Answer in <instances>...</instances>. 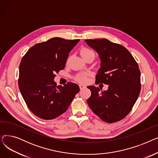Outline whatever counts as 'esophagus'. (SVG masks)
I'll list each match as a JSON object with an SVG mask.
<instances>
[{
	"label": "esophagus",
	"mask_w": 158,
	"mask_h": 158,
	"mask_svg": "<svg viewBox=\"0 0 158 158\" xmlns=\"http://www.w3.org/2000/svg\"><path fill=\"white\" fill-rule=\"evenodd\" d=\"M85 87H86V86H85V85H79V88H80V89H84Z\"/></svg>",
	"instance_id": "34e87169"
}]
</instances>
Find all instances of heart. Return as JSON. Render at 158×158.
<instances>
[{"instance_id":"1","label":"heart","mask_w":158,"mask_h":158,"mask_svg":"<svg viewBox=\"0 0 158 158\" xmlns=\"http://www.w3.org/2000/svg\"><path fill=\"white\" fill-rule=\"evenodd\" d=\"M80 53H81V55L82 57V58L86 57V56H88V55H89L91 54H94V52L93 51H92L91 50H89L87 48H82L81 50ZM86 76H87L85 74L80 75V76H79L76 77V80L79 82H85L87 80V77Z\"/></svg>"}]
</instances>
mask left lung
I'll return each instance as SVG.
<instances>
[{"label":"left lung","mask_w":158,"mask_h":158,"mask_svg":"<svg viewBox=\"0 0 158 158\" xmlns=\"http://www.w3.org/2000/svg\"><path fill=\"white\" fill-rule=\"evenodd\" d=\"M98 53L101 68L96 82L109 85L107 90L88 86L92 92L87 100L92 111L103 121L114 123L125 118L136 102L141 89L139 66L123 46L106 38L85 40Z\"/></svg>","instance_id":"obj_1"}]
</instances>
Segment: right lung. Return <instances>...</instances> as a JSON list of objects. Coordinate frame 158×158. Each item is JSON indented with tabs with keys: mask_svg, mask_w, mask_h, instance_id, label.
Here are the masks:
<instances>
[{
	"mask_svg": "<svg viewBox=\"0 0 158 158\" xmlns=\"http://www.w3.org/2000/svg\"><path fill=\"white\" fill-rule=\"evenodd\" d=\"M79 40L52 38L29 49L19 66V86L31 111L44 120L64 113L79 92L77 84L69 82L57 86L55 73L64 69L69 52Z\"/></svg>",
	"mask_w": 158,
	"mask_h": 158,
	"instance_id": "right-lung-1",
	"label": "right lung"
}]
</instances>
